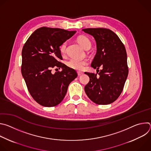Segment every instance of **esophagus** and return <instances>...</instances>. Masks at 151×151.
<instances>
[{
    "label": "esophagus",
    "instance_id": "34e87169",
    "mask_svg": "<svg viewBox=\"0 0 151 151\" xmlns=\"http://www.w3.org/2000/svg\"><path fill=\"white\" fill-rule=\"evenodd\" d=\"M77 73H78V76H81V75H82L83 74V72H77Z\"/></svg>",
    "mask_w": 151,
    "mask_h": 151
}]
</instances>
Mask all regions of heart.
<instances>
[{
  "mask_svg": "<svg viewBox=\"0 0 151 151\" xmlns=\"http://www.w3.org/2000/svg\"><path fill=\"white\" fill-rule=\"evenodd\" d=\"M77 42L85 50H88L91 47V42L90 39L84 36H79L77 38ZM67 44L66 42H64L60 46V50L61 54L66 52ZM88 64V62L85 60H81L76 58H72L67 62V65L69 68L76 70H82L83 69L85 66Z\"/></svg>",
  "mask_w": 151,
  "mask_h": 151,
  "instance_id": "1",
  "label": "heart"
}]
</instances>
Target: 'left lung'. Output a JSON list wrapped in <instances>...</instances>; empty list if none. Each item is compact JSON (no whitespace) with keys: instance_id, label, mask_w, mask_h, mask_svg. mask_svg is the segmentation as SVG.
I'll return each instance as SVG.
<instances>
[{"instance_id":"8db88e82","label":"left lung","mask_w":151,"mask_h":151,"mask_svg":"<svg viewBox=\"0 0 151 151\" xmlns=\"http://www.w3.org/2000/svg\"><path fill=\"white\" fill-rule=\"evenodd\" d=\"M82 30L96 40L97 52L91 66L97 69L98 74L85 72L90 78L84 88L85 93L97 104H111L121 94L128 76L125 48L119 37L109 29L90 28ZM100 67L102 69L99 71Z\"/></svg>"}]
</instances>
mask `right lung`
Listing matches in <instances>:
<instances>
[{
  "label": "right lung",
  "mask_w": 151,
  "mask_h": 151,
  "mask_svg": "<svg viewBox=\"0 0 151 151\" xmlns=\"http://www.w3.org/2000/svg\"><path fill=\"white\" fill-rule=\"evenodd\" d=\"M75 33L43 27L36 30L23 46L21 73L30 95L43 106L58 105L78 76L74 69L58 61L63 59L60 47ZM54 67L62 70L52 74Z\"/></svg>",
  "instance_id": "add662e5"
}]
</instances>
